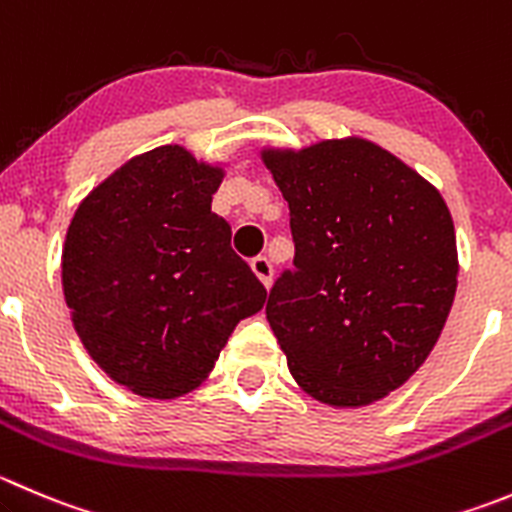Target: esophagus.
<instances>
[{"label": "esophagus", "mask_w": 512, "mask_h": 512, "mask_svg": "<svg viewBox=\"0 0 512 512\" xmlns=\"http://www.w3.org/2000/svg\"><path fill=\"white\" fill-rule=\"evenodd\" d=\"M250 267H252V272H255L257 280H260L262 285H265V287L272 285V275H275V270H272V262L267 260L265 255L255 257V260L250 262Z\"/></svg>", "instance_id": "obj_1"}]
</instances>
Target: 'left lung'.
Wrapping results in <instances>:
<instances>
[{"label": "left lung", "instance_id": "8db88e82", "mask_svg": "<svg viewBox=\"0 0 512 512\" xmlns=\"http://www.w3.org/2000/svg\"><path fill=\"white\" fill-rule=\"evenodd\" d=\"M290 205L292 270L267 320L307 395L362 408L400 388L443 332L458 287L443 195L370 140L262 150Z\"/></svg>", "mask_w": 512, "mask_h": 512}]
</instances>
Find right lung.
<instances>
[{
	"label": "right lung",
	"mask_w": 512,
	"mask_h": 512,
	"mask_svg": "<svg viewBox=\"0 0 512 512\" xmlns=\"http://www.w3.org/2000/svg\"><path fill=\"white\" fill-rule=\"evenodd\" d=\"M225 170L180 145L132 157L69 222L64 300L92 360L142 398L172 400L210 375L267 290L212 212Z\"/></svg>",
	"instance_id": "obj_1"
}]
</instances>
